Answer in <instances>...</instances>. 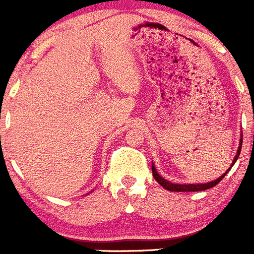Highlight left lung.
<instances>
[{
  "mask_svg": "<svg viewBox=\"0 0 254 254\" xmlns=\"http://www.w3.org/2000/svg\"><path fill=\"white\" fill-rule=\"evenodd\" d=\"M242 142H243V139H240L239 149H238L237 156H235V158H234L233 165L237 162L238 157H239L240 149H242ZM229 170H230V169H229ZM229 170H228V171H229ZM228 171H226V173H225L222 176H220L219 179L213 180V182H211V183H207V184H173V183H170V182H167V180H165L164 178H161L160 174H157V171H156L154 166L152 165V174H153V178L157 180V183L161 185V187H164L166 190H170V191H199V190H206V189L212 188V187H215V185L219 184V183L221 182L222 179H224V176L228 174Z\"/></svg>",
  "mask_w": 254,
  "mask_h": 254,
  "instance_id": "1",
  "label": "left lung"
}]
</instances>
